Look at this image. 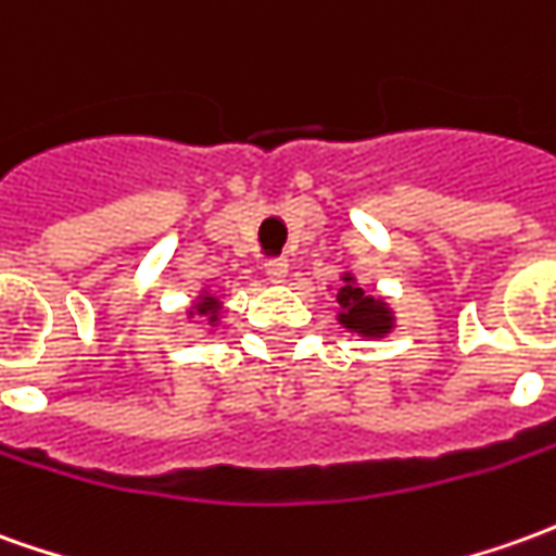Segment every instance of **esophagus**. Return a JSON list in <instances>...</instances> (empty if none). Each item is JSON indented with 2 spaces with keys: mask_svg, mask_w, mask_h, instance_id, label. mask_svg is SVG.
<instances>
[{
  "mask_svg": "<svg viewBox=\"0 0 556 556\" xmlns=\"http://www.w3.org/2000/svg\"><path fill=\"white\" fill-rule=\"evenodd\" d=\"M265 274L270 282H286V277H289V258H267Z\"/></svg>",
  "mask_w": 556,
  "mask_h": 556,
  "instance_id": "obj_1",
  "label": "esophagus"
}]
</instances>
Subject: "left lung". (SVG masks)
I'll return each mask as SVG.
<instances>
[{
	"label": "left lung",
	"mask_w": 556,
	"mask_h": 556,
	"mask_svg": "<svg viewBox=\"0 0 556 556\" xmlns=\"http://www.w3.org/2000/svg\"><path fill=\"white\" fill-rule=\"evenodd\" d=\"M337 304L343 306L340 325L361 333V337H386L394 328V316H391L386 301L358 289L352 274H343V289L337 291Z\"/></svg>",
	"instance_id": "obj_1"
}]
</instances>
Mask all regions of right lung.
Instances as JSON below:
<instances>
[{"instance_id":"right-lung-1","label":"right lung","mask_w":556,"mask_h":556,"mask_svg":"<svg viewBox=\"0 0 556 556\" xmlns=\"http://www.w3.org/2000/svg\"><path fill=\"white\" fill-rule=\"evenodd\" d=\"M189 316H207V321H216L219 318V298H213V294H201L195 301V306L189 309Z\"/></svg>"}]
</instances>
